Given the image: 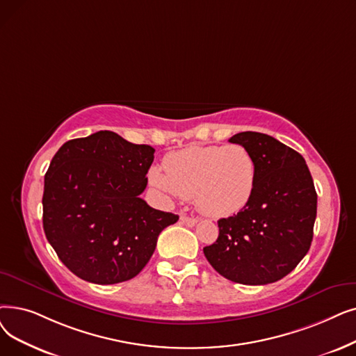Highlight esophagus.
<instances>
[{
    "instance_id": "34e87169",
    "label": "esophagus",
    "mask_w": 356,
    "mask_h": 356,
    "mask_svg": "<svg viewBox=\"0 0 356 356\" xmlns=\"http://www.w3.org/2000/svg\"><path fill=\"white\" fill-rule=\"evenodd\" d=\"M180 220L183 224H186L188 227H193L197 222V218H193V216H188V215H181Z\"/></svg>"
}]
</instances>
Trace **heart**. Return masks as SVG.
<instances>
[{
  "mask_svg": "<svg viewBox=\"0 0 356 356\" xmlns=\"http://www.w3.org/2000/svg\"><path fill=\"white\" fill-rule=\"evenodd\" d=\"M148 179L167 196L193 197L200 212L222 218L250 202L257 184V164L240 144L193 145L168 154L164 172L151 167Z\"/></svg>",
  "mask_w": 356,
  "mask_h": 356,
  "instance_id": "1",
  "label": "heart"
}]
</instances>
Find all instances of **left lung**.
Segmentation results:
<instances>
[{"label": "left lung", "instance_id": "obj_1", "mask_svg": "<svg viewBox=\"0 0 356 356\" xmlns=\"http://www.w3.org/2000/svg\"><path fill=\"white\" fill-rule=\"evenodd\" d=\"M257 164L253 197L237 215L218 221L220 236L204 253L227 280L266 285L282 280L310 250L317 215L313 177L300 152L260 132L229 138Z\"/></svg>", "mask_w": 356, "mask_h": 356}]
</instances>
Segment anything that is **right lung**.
<instances>
[{
  "label": "right lung",
  "instance_id": "add662e5",
  "mask_svg": "<svg viewBox=\"0 0 356 356\" xmlns=\"http://www.w3.org/2000/svg\"><path fill=\"white\" fill-rule=\"evenodd\" d=\"M149 145L112 131L65 143L44 175L43 229L60 261L99 285L129 281L148 264L161 231L179 215L140 195L154 161Z\"/></svg>",
  "mask_w": 356,
  "mask_h": 356
}]
</instances>
